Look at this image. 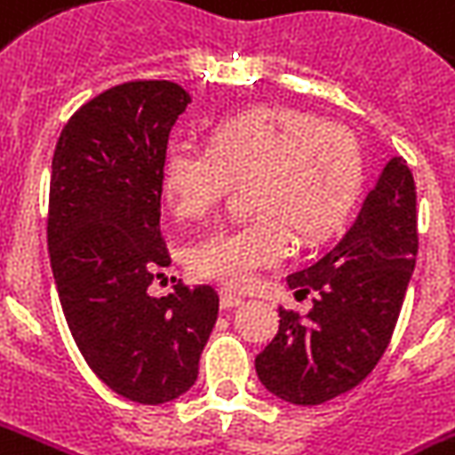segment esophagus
I'll list each match as a JSON object with an SVG mask.
<instances>
[{"label": "esophagus", "mask_w": 455, "mask_h": 455, "mask_svg": "<svg viewBox=\"0 0 455 455\" xmlns=\"http://www.w3.org/2000/svg\"><path fill=\"white\" fill-rule=\"evenodd\" d=\"M219 303H221L224 310H231V307H238V305L243 303V298L236 293H228V291H224V293L219 295Z\"/></svg>", "instance_id": "esophagus-1"}]
</instances>
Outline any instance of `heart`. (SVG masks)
Masks as SVG:
<instances>
[{"label":"heart","instance_id":"1","mask_svg":"<svg viewBox=\"0 0 455 455\" xmlns=\"http://www.w3.org/2000/svg\"><path fill=\"white\" fill-rule=\"evenodd\" d=\"M234 184H251L249 221L196 241V275L246 288L300 243L325 241L349 217L362 189V155L347 130L285 106L241 110L209 130V150L174 142L162 162V192L182 219H204Z\"/></svg>","mask_w":455,"mask_h":455}]
</instances>
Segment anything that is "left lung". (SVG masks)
<instances>
[{"label":"left lung","instance_id":"1","mask_svg":"<svg viewBox=\"0 0 455 455\" xmlns=\"http://www.w3.org/2000/svg\"><path fill=\"white\" fill-rule=\"evenodd\" d=\"M416 251L414 174L394 157L338 246L288 275L300 295L315 291L313 310H278V335L256 357L260 384L283 402L315 406L364 382L392 339Z\"/></svg>","mask_w":455,"mask_h":455}]
</instances>
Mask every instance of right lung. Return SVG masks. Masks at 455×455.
<instances>
[{
  "label": "right lung",
  "mask_w": 455,
  "mask_h": 455,
  "mask_svg": "<svg viewBox=\"0 0 455 455\" xmlns=\"http://www.w3.org/2000/svg\"><path fill=\"white\" fill-rule=\"evenodd\" d=\"M189 103L172 81H128L78 108L53 150L46 241L63 315L100 382L164 404L196 382L217 323L212 285L148 288L172 259L160 236L162 162Z\"/></svg>",
  "instance_id": "1"
}]
</instances>
